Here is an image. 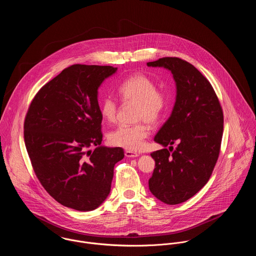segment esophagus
I'll return each mask as SVG.
<instances>
[{"instance_id":"esophagus-1","label":"esophagus","mask_w":256,"mask_h":256,"mask_svg":"<svg viewBox=\"0 0 256 256\" xmlns=\"http://www.w3.org/2000/svg\"><path fill=\"white\" fill-rule=\"evenodd\" d=\"M125 156H127V158H137V156H139V154L137 152H132V150H126L125 152Z\"/></svg>"}]
</instances>
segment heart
Instances as JSON below:
<instances>
[{
  "label": "heart",
  "mask_w": 256,
  "mask_h": 256,
  "mask_svg": "<svg viewBox=\"0 0 256 256\" xmlns=\"http://www.w3.org/2000/svg\"><path fill=\"white\" fill-rule=\"evenodd\" d=\"M119 98L124 102H136L135 119L138 123L123 124L113 130L108 136L112 146L128 150H139L144 146L150 130L146 122L156 123L168 104V94L156 88V82L142 74H134L123 80L117 88ZM118 106L114 98L108 96L100 104V113L108 122L116 119Z\"/></svg>",
  "instance_id": "obj_1"
}]
</instances>
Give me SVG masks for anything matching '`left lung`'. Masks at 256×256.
I'll list each match as a JSON object with an SVG mask.
<instances>
[{
	"label": "left lung",
	"mask_w": 256,
	"mask_h": 256,
	"mask_svg": "<svg viewBox=\"0 0 256 256\" xmlns=\"http://www.w3.org/2000/svg\"><path fill=\"white\" fill-rule=\"evenodd\" d=\"M146 65L170 70L176 82L172 115L154 139L164 148L150 154L156 168L148 180L152 195L176 205L208 182L219 158L224 114L210 82L187 61L164 57ZM174 142L176 149L166 148Z\"/></svg>",
	"instance_id": "left-lung-1"
}]
</instances>
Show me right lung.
I'll list each match as a JSON object with an SVG mask.
<instances>
[{"instance_id": "obj_1", "label": "right lung", "mask_w": 256, "mask_h": 256, "mask_svg": "<svg viewBox=\"0 0 256 256\" xmlns=\"http://www.w3.org/2000/svg\"><path fill=\"white\" fill-rule=\"evenodd\" d=\"M116 70L72 65L38 90L26 115L24 143L38 180L74 210L92 211L106 199L114 166L124 158L122 148L100 146L98 90Z\"/></svg>"}]
</instances>
